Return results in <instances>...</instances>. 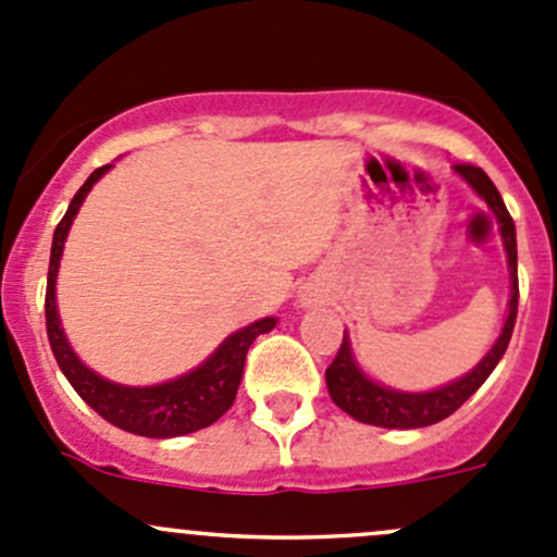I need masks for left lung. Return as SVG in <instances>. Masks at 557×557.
Returning <instances> with one entry per match:
<instances>
[{"label": "left lung", "instance_id": "1", "mask_svg": "<svg viewBox=\"0 0 557 557\" xmlns=\"http://www.w3.org/2000/svg\"><path fill=\"white\" fill-rule=\"evenodd\" d=\"M455 172L487 201L493 212L498 218V228H502L504 247H507L509 258V277H512V296H509V314L507 323H504L502 336L496 339V345L491 347L485 358L471 369L469 374H463L455 383L436 387L429 393H404L393 391V387H383L367 377V374L358 369L356 358H352L350 342L347 334L342 336V345L336 358L331 361V367L325 369V385H329L331 398L339 409H345L350 418L361 420V423L380 425V429H425V425H434L440 420L450 418L455 409L476 393V387L491 377V372L496 369V363L502 361V356L507 352L509 339H512L515 331V318H518V239H515V221L509 215L507 205H504L502 194L493 185V180L487 177L480 166L471 164H455Z\"/></svg>", "mask_w": 557, "mask_h": 557}]
</instances>
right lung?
<instances>
[{
    "label": "right lung",
    "instance_id": "add662e5",
    "mask_svg": "<svg viewBox=\"0 0 557 557\" xmlns=\"http://www.w3.org/2000/svg\"><path fill=\"white\" fill-rule=\"evenodd\" d=\"M110 170V164L99 166L91 172V177L81 185L75 199L70 201V210L61 218L53 232V247H50V267H48V288H45V329H48L50 350H53L55 363L75 387L77 396L97 409L107 423L128 431L137 436H150V440H170V436L194 434V431L207 429L215 423L221 414L228 412V407L237 398L239 380H243L245 356L250 350L252 339L258 334H267L274 329L277 320L263 318L250 323L247 329H239L223 345L207 358L201 367L183 377L170 380L153 387H128L110 383L99 377L97 372L86 367L81 358L72 352L66 342L64 329H61L59 310H55V274H59L61 252H64V239L70 234L72 221L81 210L83 199L94 188L102 174Z\"/></svg>",
    "mask_w": 557,
    "mask_h": 557
}]
</instances>
